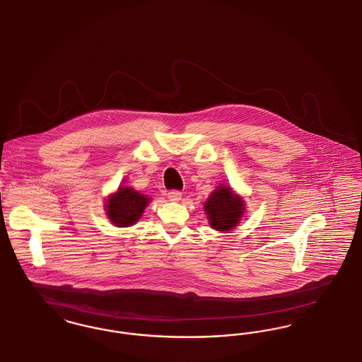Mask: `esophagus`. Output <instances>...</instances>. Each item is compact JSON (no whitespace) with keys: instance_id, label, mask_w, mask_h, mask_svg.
Here are the masks:
<instances>
[{"instance_id":"34e87169","label":"esophagus","mask_w":362,"mask_h":362,"mask_svg":"<svg viewBox=\"0 0 362 362\" xmlns=\"http://www.w3.org/2000/svg\"><path fill=\"white\" fill-rule=\"evenodd\" d=\"M181 196H182V193L180 192V190H170L169 193H168V199L173 202V203H177V202H180L181 200Z\"/></svg>"}]
</instances>
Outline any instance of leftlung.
Masks as SVG:
<instances>
[{
    "instance_id": "1",
    "label": "left lung",
    "mask_w": 362,
    "mask_h": 362,
    "mask_svg": "<svg viewBox=\"0 0 362 362\" xmlns=\"http://www.w3.org/2000/svg\"><path fill=\"white\" fill-rule=\"evenodd\" d=\"M244 202L230 187L219 185L204 203L209 226L218 231H230L244 215Z\"/></svg>"
}]
</instances>
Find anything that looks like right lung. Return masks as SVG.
Instances as JSON below:
<instances>
[{
    "label": "right lung",
    "mask_w": 362,
    "mask_h": 362,
    "mask_svg": "<svg viewBox=\"0 0 362 362\" xmlns=\"http://www.w3.org/2000/svg\"><path fill=\"white\" fill-rule=\"evenodd\" d=\"M150 202V197L139 193L137 190L129 187H119L106 200V215L115 226L128 228L140 219Z\"/></svg>",
    "instance_id": "obj_1"
}]
</instances>
